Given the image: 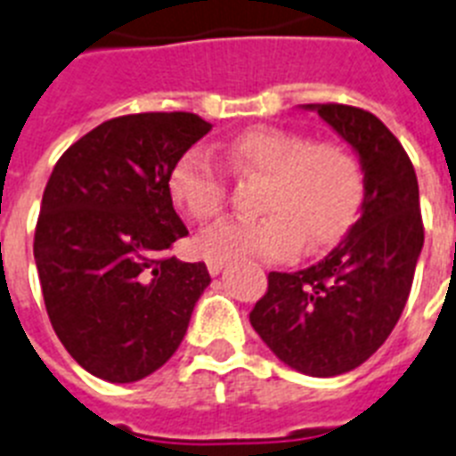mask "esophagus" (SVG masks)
I'll return each mask as SVG.
<instances>
[{
    "label": "esophagus",
    "instance_id": "obj_1",
    "mask_svg": "<svg viewBox=\"0 0 456 456\" xmlns=\"http://www.w3.org/2000/svg\"><path fill=\"white\" fill-rule=\"evenodd\" d=\"M206 266H208L210 276H217L224 269V260H206Z\"/></svg>",
    "mask_w": 456,
    "mask_h": 456
}]
</instances>
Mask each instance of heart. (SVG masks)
Instances as JSON below:
<instances>
[{
  "mask_svg": "<svg viewBox=\"0 0 456 456\" xmlns=\"http://www.w3.org/2000/svg\"><path fill=\"white\" fill-rule=\"evenodd\" d=\"M224 159L240 175L266 177L257 220H224L196 236L208 260H288L302 243L318 250L335 243L356 220L362 170L346 147L312 142L302 133L255 126L224 142ZM168 196L190 220L206 222L224 206L227 175L201 147L170 168Z\"/></svg>",
  "mask_w": 456,
  "mask_h": 456,
  "instance_id": "heart-1",
  "label": "heart"
}]
</instances>
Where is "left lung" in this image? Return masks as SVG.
<instances>
[{"label": "left lung", "instance_id": "obj_1", "mask_svg": "<svg viewBox=\"0 0 456 456\" xmlns=\"http://www.w3.org/2000/svg\"><path fill=\"white\" fill-rule=\"evenodd\" d=\"M351 144L362 170L356 224L316 265L272 272L250 325L288 368L335 377L375 354L398 323L424 246L412 161L375 114L302 105Z\"/></svg>", "mask_w": 456, "mask_h": 456}]
</instances>
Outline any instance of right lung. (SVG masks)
Here are the masks:
<instances>
[{
    "instance_id": "add662e5",
    "label": "right lung",
    "mask_w": 456,
    "mask_h": 456,
    "mask_svg": "<svg viewBox=\"0 0 456 456\" xmlns=\"http://www.w3.org/2000/svg\"><path fill=\"white\" fill-rule=\"evenodd\" d=\"M210 128L190 112L117 117L48 177L35 232L44 305L69 356L105 382L161 368L210 286L203 262L164 257L190 234L168 196L170 168Z\"/></svg>"
}]
</instances>
